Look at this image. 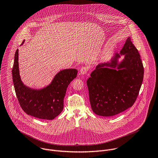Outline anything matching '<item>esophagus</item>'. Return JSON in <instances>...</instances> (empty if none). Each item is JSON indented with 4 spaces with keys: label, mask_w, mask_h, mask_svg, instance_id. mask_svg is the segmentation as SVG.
I'll return each mask as SVG.
<instances>
[{
    "label": "esophagus",
    "mask_w": 158,
    "mask_h": 158,
    "mask_svg": "<svg viewBox=\"0 0 158 158\" xmlns=\"http://www.w3.org/2000/svg\"><path fill=\"white\" fill-rule=\"evenodd\" d=\"M88 71H89V67H87V66L82 67L81 68V69H80V73H81V74H82V75L87 74Z\"/></svg>",
    "instance_id": "esophagus-1"
}]
</instances>
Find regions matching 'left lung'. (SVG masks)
<instances>
[{"instance_id": "1", "label": "left lung", "mask_w": 158, "mask_h": 158, "mask_svg": "<svg viewBox=\"0 0 158 158\" xmlns=\"http://www.w3.org/2000/svg\"><path fill=\"white\" fill-rule=\"evenodd\" d=\"M121 55L125 58L119 63ZM143 77L140 55L129 37L119 54L115 53L110 62L97 65L87 81L93 112L101 116H112L132 106Z\"/></svg>"}]
</instances>
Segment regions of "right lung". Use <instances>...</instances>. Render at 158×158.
I'll return each instance as SVG.
<instances>
[{
	"label": "right lung",
	"mask_w": 158,
	"mask_h": 158,
	"mask_svg": "<svg viewBox=\"0 0 158 158\" xmlns=\"http://www.w3.org/2000/svg\"><path fill=\"white\" fill-rule=\"evenodd\" d=\"M18 53L19 50L17 49L12 72L15 91L20 107L28 115L42 119H54L62 111L67 88L77 77V70H62L46 87L40 89H31L21 81Z\"/></svg>",
	"instance_id": "right-lung-1"
}]
</instances>
